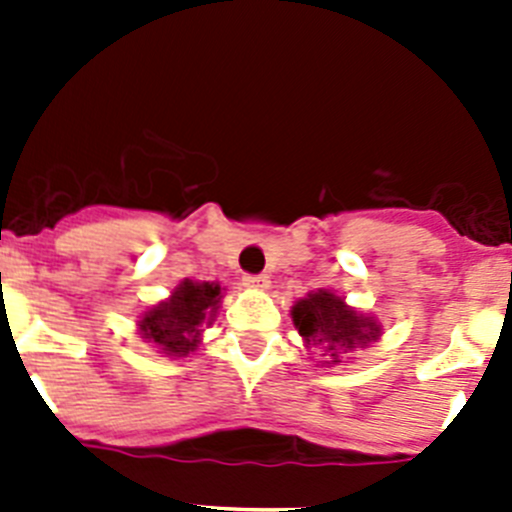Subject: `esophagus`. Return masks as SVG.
Here are the masks:
<instances>
[{
  "instance_id": "34e87169",
  "label": "esophagus",
  "mask_w": 512,
  "mask_h": 512,
  "mask_svg": "<svg viewBox=\"0 0 512 512\" xmlns=\"http://www.w3.org/2000/svg\"><path fill=\"white\" fill-rule=\"evenodd\" d=\"M243 284L248 289H266L269 287V277L266 274H251V277H243Z\"/></svg>"
}]
</instances>
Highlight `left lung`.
Returning <instances> with one entry per match:
<instances>
[{
  "label": "left lung",
  "mask_w": 512,
  "mask_h": 512,
  "mask_svg": "<svg viewBox=\"0 0 512 512\" xmlns=\"http://www.w3.org/2000/svg\"><path fill=\"white\" fill-rule=\"evenodd\" d=\"M302 346L318 351L323 361L320 366H336L356 348H366L379 341L382 325L374 315H366L359 307H351L346 297L336 295L333 289H315L292 305L289 310Z\"/></svg>",
  "instance_id": "8db88e82"
}]
</instances>
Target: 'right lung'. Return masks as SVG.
<instances>
[{
    "instance_id": "add662e5",
    "label": "right lung",
    "mask_w": 512,
    "mask_h": 512,
    "mask_svg": "<svg viewBox=\"0 0 512 512\" xmlns=\"http://www.w3.org/2000/svg\"><path fill=\"white\" fill-rule=\"evenodd\" d=\"M223 292L225 289L217 282L182 279L166 300L140 312L135 320L138 336L158 348V354L176 359L194 354L205 330L215 323Z\"/></svg>"
}]
</instances>
